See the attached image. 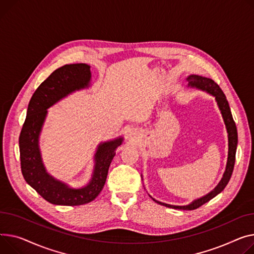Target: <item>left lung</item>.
Wrapping results in <instances>:
<instances>
[{"label":"left lung","instance_id":"left-lung-1","mask_svg":"<svg viewBox=\"0 0 254 254\" xmlns=\"http://www.w3.org/2000/svg\"><path fill=\"white\" fill-rule=\"evenodd\" d=\"M186 80L188 81V87L206 92L207 94H209L215 98L216 104L218 106L219 111H221V113H222L223 120L226 125V128H227V132H228L229 151H228V160H227V165H226V171L223 175L222 180L219 181V183L216 185V187L212 191H210L209 193H207L204 196L193 200L191 203H189L187 205L167 204V203H163V202H160L158 200H155L150 195L149 196L153 199V201H155L156 203L161 204L166 207L175 208V209H182V210H193V209L200 207L201 205H203L204 203H206V202L211 200L213 197H215L217 194L221 193L225 189L227 184L229 183L232 173H233V170H234L236 150H237V144H238V133H237V127H236L235 122L233 120V116L231 113V109H230L229 103L227 101V98H226L224 92L222 91V89L218 87V84L215 83L211 78L197 75V74L188 75V77L186 78ZM142 180H143V178H142Z\"/></svg>","mask_w":254,"mask_h":254}]
</instances>
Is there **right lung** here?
I'll use <instances>...</instances> for the list:
<instances>
[{"label": "right lung", "instance_id": "right-lung-1", "mask_svg": "<svg viewBox=\"0 0 254 254\" xmlns=\"http://www.w3.org/2000/svg\"><path fill=\"white\" fill-rule=\"evenodd\" d=\"M91 66L86 63L66 64L56 69L33 93L19 136L21 172L24 180L45 200L55 205L87 204L102 191L115 151L123 137L100 143L94 155V168L87 185L79 188L51 176L43 162L40 136L48 110L68 95L91 87Z\"/></svg>", "mask_w": 254, "mask_h": 254}]
</instances>
